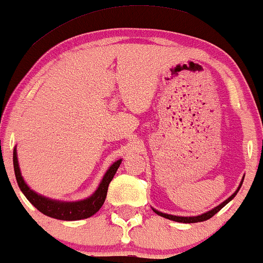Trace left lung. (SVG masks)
Segmentation results:
<instances>
[{
    "instance_id": "obj_1",
    "label": "left lung",
    "mask_w": 263,
    "mask_h": 263,
    "mask_svg": "<svg viewBox=\"0 0 263 263\" xmlns=\"http://www.w3.org/2000/svg\"><path fill=\"white\" fill-rule=\"evenodd\" d=\"M241 184H242V181H241V183H240L239 188H237L236 192L234 193L233 196H230L229 198H228L227 200H225V202L221 203V204H219L218 206H215V208H214V209H212V211L206 212V213H204V214H202V215H198V217H176V215L165 214V213H161V212H159V211H155V209H154V212H155L157 215H161V217L166 218V219H170V220L178 221V223H198V221H204V220H208V219H211V218L213 217V215L217 214V213H218L219 211H220V209L223 208V206L227 205L228 203H229L230 200L233 199L234 197L236 196V193L239 192V190H240V187H241Z\"/></svg>"
}]
</instances>
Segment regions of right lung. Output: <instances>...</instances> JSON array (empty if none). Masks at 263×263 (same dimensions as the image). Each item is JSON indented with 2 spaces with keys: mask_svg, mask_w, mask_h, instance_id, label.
Here are the masks:
<instances>
[{
  "mask_svg": "<svg viewBox=\"0 0 263 263\" xmlns=\"http://www.w3.org/2000/svg\"><path fill=\"white\" fill-rule=\"evenodd\" d=\"M122 160H118L110 166L107 174L104 175L103 180H102L100 187L97 191L92 194L91 197L85 200H80V202H59V200H52L45 197L39 196L35 192H33L29 187L27 186L26 182L23 181V177L21 176L20 166H18L17 153L15 149L13 150V167L15 180H17L18 186L21 191L23 192L27 199L29 200L32 204L42 212L43 214L48 215L50 218L60 219V220H80V219H86L92 217L95 213H97L103 205L104 199L107 197L108 186H109L110 181L113 180L114 175H116L117 170L120 166Z\"/></svg>",
  "mask_w": 263,
  "mask_h": 263,
  "instance_id": "add662e5",
  "label": "right lung"
}]
</instances>
